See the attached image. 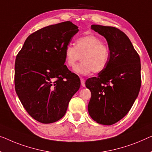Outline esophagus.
<instances>
[{
    "label": "esophagus",
    "instance_id": "1",
    "mask_svg": "<svg viewBox=\"0 0 152 152\" xmlns=\"http://www.w3.org/2000/svg\"><path fill=\"white\" fill-rule=\"evenodd\" d=\"M80 83H81V85H82L83 87H85V79L83 78H80Z\"/></svg>",
    "mask_w": 152,
    "mask_h": 152
}]
</instances>
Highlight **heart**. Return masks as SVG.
<instances>
[{"instance_id": "1", "label": "heart", "mask_w": 152, "mask_h": 152, "mask_svg": "<svg viewBox=\"0 0 152 152\" xmlns=\"http://www.w3.org/2000/svg\"><path fill=\"white\" fill-rule=\"evenodd\" d=\"M110 57L108 46L100 38L94 35L83 36L75 42V46L69 45L64 50L65 62L67 66L73 67L79 60L83 61L74 68L78 75L85 76L100 73L107 66Z\"/></svg>"}]
</instances>
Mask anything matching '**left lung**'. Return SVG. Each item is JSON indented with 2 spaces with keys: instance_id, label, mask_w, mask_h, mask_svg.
<instances>
[{
  "instance_id": "left-lung-1",
  "label": "left lung",
  "mask_w": 152,
  "mask_h": 152,
  "mask_svg": "<svg viewBox=\"0 0 152 152\" xmlns=\"http://www.w3.org/2000/svg\"><path fill=\"white\" fill-rule=\"evenodd\" d=\"M91 29L107 41L110 57L105 69L86 81L91 93V117L102 125H113L128 114L141 88V61L125 33L113 26L93 24Z\"/></svg>"
}]
</instances>
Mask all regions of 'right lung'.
<instances>
[{"label":"right lung","instance_id":"right-lung-1","mask_svg":"<svg viewBox=\"0 0 152 152\" xmlns=\"http://www.w3.org/2000/svg\"><path fill=\"white\" fill-rule=\"evenodd\" d=\"M78 27L67 21L44 27L27 37L15 63V89L27 113L51 124L64 116L80 80L64 65V50Z\"/></svg>","mask_w":152,"mask_h":152}]
</instances>
